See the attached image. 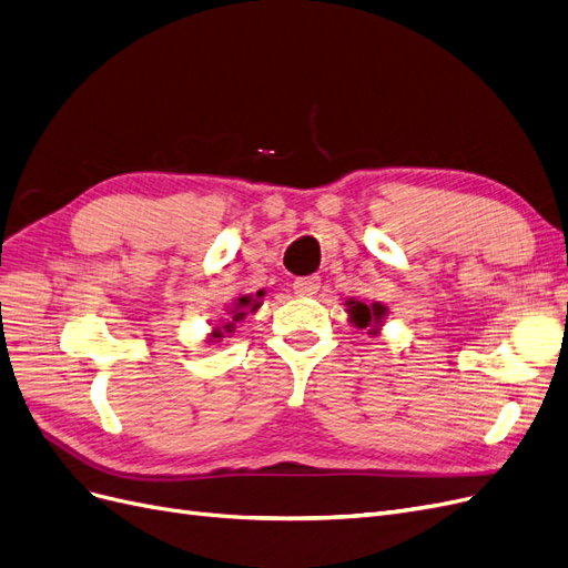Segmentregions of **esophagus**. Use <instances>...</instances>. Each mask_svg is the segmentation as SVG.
Masks as SVG:
<instances>
[{
	"mask_svg": "<svg viewBox=\"0 0 568 568\" xmlns=\"http://www.w3.org/2000/svg\"><path fill=\"white\" fill-rule=\"evenodd\" d=\"M320 277H315V274H311V277H298L296 282H294V291L298 296H315L317 291H320Z\"/></svg>",
	"mask_w": 568,
	"mask_h": 568,
	"instance_id": "obj_1",
	"label": "esophagus"
}]
</instances>
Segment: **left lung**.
<instances>
[{
    "mask_svg": "<svg viewBox=\"0 0 568 568\" xmlns=\"http://www.w3.org/2000/svg\"><path fill=\"white\" fill-rule=\"evenodd\" d=\"M348 315H351V322L357 324V326H369V324H379L382 317L386 315V305L382 303H359V301H348ZM374 332V329H369Z\"/></svg>",
    "mask_w": 568,
    "mask_h": 568,
    "instance_id": "obj_1",
    "label": "left lung"
}]
</instances>
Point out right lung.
<instances>
[{
    "instance_id": "1",
    "label": "right lung",
    "mask_w": 568,
    "mask_h": 568,
    "mask_svg": "<svg viewBox=\"0 0 568 568\" xmlns=\"http://www.w3.org/2000/svg\"><path fill=\"white\" fill-rule=\"evenodd\" d=\"M263 296H265V291L261 288V291H257L255 296H242V298H236V301H234V305H232V311H230V320H227V324L215 326L213 338H222V334L234 332V324H236V322H242L248 313H255L257 307H261V298H263Z\"/></svg>"
}]
</instances>
